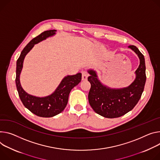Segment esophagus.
<instances>
[{"mask_svg":"<svg viewBox=\"0 0 160 160\" xmlns=\"http://www.w3.org/2000/svg\"><path fill=\"white\" fill-rule=\"evenodd\" d=\"M82 80H85L89 77V73L86 71H83L82 72Z\"/></svg>","mask_w":160,"mask_h":160,"instance_id":"1","label":"esophagus"}]
</instances>
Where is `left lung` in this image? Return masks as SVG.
<instances>
[{"instance_id":"obj_1","label":"left lung","mask_w":160,"mask_h":160,"mask_svg":"<svg viewBox=\"0 0 160 160\" xmlns=\"http://www.w3.org/2000/svg\"><path fill=\"white\" fill-rule=\"evenodd\" d=\"M138 56L140 65L135 71L136 78L128 88L110 89L102 85L96 72L89 70L88 81L91 87L89 92V102L98 114L107 118H117L132 110L138 102L146 81V64L143 55L134 45L129 46Z\"/></svg>"}]
</instances>
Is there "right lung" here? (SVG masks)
Masks as SVG:
<instances>
[{"instance_id": "right-lung-1", "label": "right lung", "mask_w": 160, "mask_h": 160, "mask_svg": "<svg viewBox=\"0 0 160 160\" xmlns=\"http://www.w3.org/2000/svg\"><path fill=\"white\" fill-rule=\"evenodd\" d=\"M55 31V30L46 31L32 39L22 51L17 62L15 82L19 97L25 108L42 118H51L61 113L67 105L70 91L82 80V74L80 72L75 75H68L62 80L53 94L43 98L28 94L22 89L20 82V75L25 55L35 44L54 35Z\"/></svg>"}]
</instances>
